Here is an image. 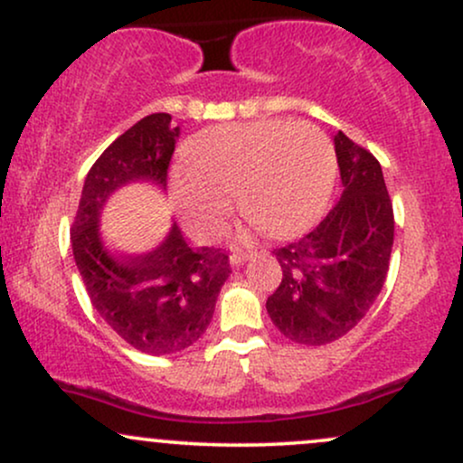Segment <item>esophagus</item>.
Segmentation results:
<instances>
[{
	"label": "esophagus",
	"instance_id": "obj_1",
	"mask_svg": "<svg viewBox=\"0 0 463 463\" xmlns=\"http://www.w3.org/2000/svg\"><path fill=\"white\" fill-rule=\"evenodd\" d=\"M250 257H252V252H241V250H237V252L231 254V265H235L237 268V265L246 263Z\"/></svg>",
	"mask_w": 463,
	"mask_h": 463
}]
</instances>
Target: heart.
<instances>
[{"mask_svg":"<svg viewBox=\"0 0 463 463\" xmlns=\"http://www.w3.org/2000/svg\"><path fill=\"white\" fill-rule=\"evenodd\" d=\"M184 156L189 167L174 169L169 191L202 241L226 228L231 195L269 237L300 235L326 209L337 176L331 139L309 121L217 126L195 137Z\"/></svg>","mask_w":463,"mask_h":463,"instance_id":"heart-1","label":"heart"}]
</instances>
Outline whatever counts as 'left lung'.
I'll use <instances>...</instances> for the list:
<instances>
[{
	"mask_svg": "<svg viewBox=\"0 0 463 463\" xmlns=\"http://www.w3.org/2000/svg\"><path fill=\"white\" fill-rule=\"evenodd\" d=\"M344 194L305 237L276 248L283 280L265 302L285 337L324 346L361 322L383 289L394 246V209L381 165L335 135Z\"/></svg>",
	"mask_w": 463,
	"mask_h": 463,
	"instance_id": "obj_1",
	"label": "left lung"
}]
</instances>
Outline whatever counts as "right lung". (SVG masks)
Instances as JSON below:
<instances>
[{
	"label": "right lung",
	"mask_w": 463,
	"mask_h": 463,
	"mask_svg": "<svg viewBox=\"0 0 463 463\" xmlns=\"http://www.w3.org/2000/svg\"><path fill=\"white\" fill-rule=\"evenodd\" d=\"M178 132L172 115L154 113L117 137L89 169L71 226L73 259L91 305L124 342L154 357L180 353L204 335L231 276L228 252L194 250L174 224L152 252L117 257L99 237V211L130 180L167 187Z\"/></svg>",
	"instance_id": "right-lung-1"
}]
</instances>
